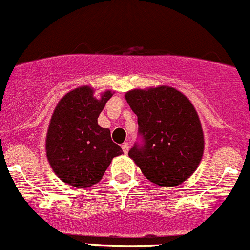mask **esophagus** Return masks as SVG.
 <instances>
[{"instance_id":"34e87169","label":"esophagus","mask_w":250,"mask_h":250,"mask_svg":"<svg viewBox=\"0 0 250 250\" xmlns=\"http://www.w3.org/2000/svg\"><path fill=\"white\" fill-rule=\"evenodd\" d=\"M122 150H123V153L125 154H127L128 151H129V143L128 142H125L122 145Z\"/></svg>"}]
</instances>
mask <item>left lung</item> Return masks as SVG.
<instances>
[{"label":"left lung","instance_id":"8db88e82","mask_svg":"<svg viewBox=\"0 0 250 250\" xmlns=\"http://www.w3.org/2000/svg\"><path fill=\"white\" fill-rule=\"evenodd\" d=\"M125 100L137 115L139 135L129 157L150 182L175 187L193 175L205 149L202 127L191 102L175 88L134 89Z\"/></svg>","mask_w":250,"mask_h":250}]
</instances>
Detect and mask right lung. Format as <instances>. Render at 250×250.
I'll return each mask as SVG.
<instances>
[{"label":"right lung","instance_id":"obj_1","mask_svg":"<svg viewBox=\"0 0 250 250\" xmlns=\"http://www.w3.org/2000/svg\"><path fill=\"white\" fill-rule=\"evenodd\" d=\"M113 91L100 99L94 89L79 87L57 103L48 127L45 150L50 167L60 180L76 188L99 182L121 147L111 141L110 130L97 125V117Z\"/></svg>","mask_w":250,"mask_h":250}]
</instances>
